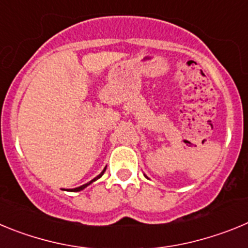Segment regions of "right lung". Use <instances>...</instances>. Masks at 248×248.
<instances>
[{"label": "right lung", "mask_w": 248, "mask_h": 248, "mask_svg": "<svg viewBox=\"0 0 248 248\" xmlns=\"http://www.w3.org/2000/svg\"><path fill=\"white\" fill-rule=\"evenodd\" d=\"M105 169H107V168H104V170H103V171H102V172H100V174H99V175H98V176H97V177H94V179H93V180H92V181H89V183H87V184H84V185L79 186V187H76V189H71V190H69V191H73V192H77V191H80V190L85 189V187H87V186H88V185H91V184H92V183H93V181L98 180V179H99V177H102V175H103V174H104V171H105Z\"/></svg>", "instance_id": "right-lung-1"}]
</instances>
